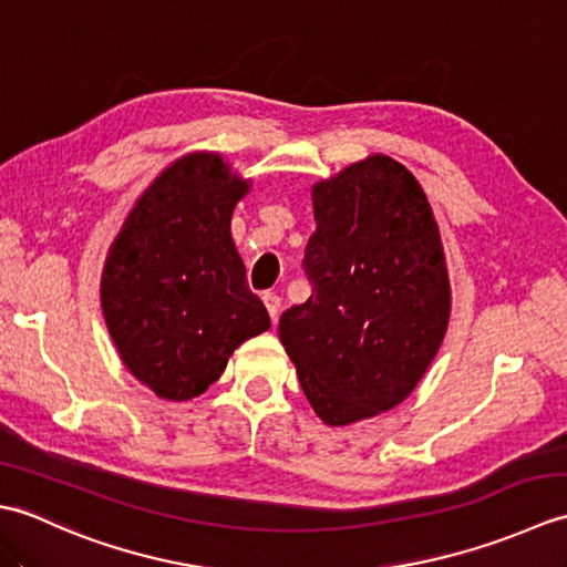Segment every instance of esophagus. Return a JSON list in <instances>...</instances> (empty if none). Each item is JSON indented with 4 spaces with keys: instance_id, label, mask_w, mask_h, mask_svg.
Returning a JSON list of instances; mask_svg holds the SVG:
<instances>
[{
    "instance_id": "obj_1",
    "label": "esophagus",
    "mask_w": 567,
    "mask_h": 567,
    "mask_svg": "<svg viewBox=\"0 0 567 567\" xmlns=\"http://www.w3.org/2000/svg\"><path fill=\"white\" fill-rule=\"evenodd\" d=\"M262 302H265V309H268L270 319L277 321V315H280V297H277L275 292H265L262 295Z\"/></svg>"
}]
</instances>
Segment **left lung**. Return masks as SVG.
I'll return each mask as SVG.
<instances>
[{"label": "left lung", "instance_id": "8db88e82", "mask_svg": "<svg viewBox=\"0 0 567 567\" xmlns=\"http://www.w3.org/2000/svg\"><path fill=\"white\" fill-rule=\"evenodd\" d=\"M315 292L280 317V341L317 416L348 426L402 404L449 331L443 240L419 179L372 153L311 187Z\"/></svg>", "mask_w": 567, "mask_h": 567}]
</instances>
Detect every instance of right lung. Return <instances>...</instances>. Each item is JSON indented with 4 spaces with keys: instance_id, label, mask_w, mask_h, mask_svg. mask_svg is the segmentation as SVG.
Masks as SVG:
<instances>
[{
    "instance_id": "add662e5",
    "label": "right lung",
    "mask_w": 567,
    "mask_h": 567,
    "mask_svg": "<svg viewBox=\"0 0 567 567\" xmlns=\"http://www.w3.org/2000/svg\"><path fill=\"white\" fill-rule=\"evenodd\" d=\"M250 187L221 153H187L143 189L106 250V331L131 375L161 400L207 392L236 348L270 329L231 238Z\"/></svg>"
}]
</instances>
